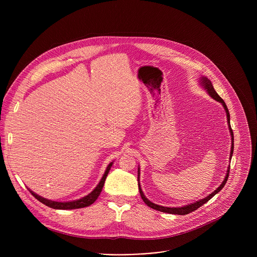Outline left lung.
Masks as SVG:
<instances>
[{
    "label": "left lung",
    "mask_w": 257,
    "mask_h": 257,
    "mask_svg": "<svg viewBox=\"0 0 257 257\" xmlns=\"http://www.w3.org/2000/svg\"><path fill=\"white\" fill-rule=\"evenodd\" d=\"M199 84H200V86L207 92V94H208L210 97H212L214 100H216V101H218V102H221L222 105H223V107L225 108L226 115H227L228 127H229L230 134H231V152H230V161H231L232 156H233V152H234V135H233V130H232L231 125H230V113H229V109H228V107H227L225 101L223 100V98L216 93V91L214 90V88H213V86H212L211 81H210L207 77L201 76V77L199 78ZM229 172H230V165H229V167H228L227 174H226V176H225V178H224V181L222 182V184L219 185L214 191H212L210 194H208L207 196H205L203 199H199V200H197V201H195V202L186 204V205H184V206H180V207H168V206H163V205L156 204V203L152 202L151 200H149L148 198L145 197V195H144V193H143V191H142V189H141V186H140V179H139V178H140V168H138V175H137V176H138L139 193H140L141 198H142L143 201L145 202V204L149 205L150 207H152V208H154V209H156V210H159V211H162V212L171 213V214H182V215H183V214H187V213L192 212V211L196 210L197 208H199L201 205H203L204 203H206L209 199H211L216 193H218L219 191H221V190L224 188L225 184H226L227 181H228V178H229Z\"/></svg>",
    "instance_id": "8db88e82"
}]
</instances>
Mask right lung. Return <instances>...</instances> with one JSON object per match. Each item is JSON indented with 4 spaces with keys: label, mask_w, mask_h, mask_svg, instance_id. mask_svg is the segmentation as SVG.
I'll return each instance as SVG.
<instances>
[{
    "label": "right lung",
    "mask_w": 257,
    "mask_h": 257,
    "mask_svg": "<svg viewBox=\"0 0 257 257\" xmlns=\"http://www.w3.org/2000/svg\"><path fill=\"white\" fill-rule=\"evenodd\" d=\"M114 162L109 163L108 166L106 167L105 171H104V174L103 176L101 177L100 181L98 182V184L96 185V187L87 195H85L84 197L80 198V199H76V200H72V201H54V200H51V199H47L45 197H42L40 196L39 194L34 193L33 191H31L29 188L28 190L30 191V193L38 199L39 201H41L42 203L46 204L47 206L49 207H52L54 209H76V208H82V207H86V206H89L90 204H92L96 199L97 197L99 196L101 190H102V187H103V184H104V181L106 179V176L109 172V170H111L112 166H113Z\"/></svg>",
    "instance_id": "add662e5"
}]
</instances>
